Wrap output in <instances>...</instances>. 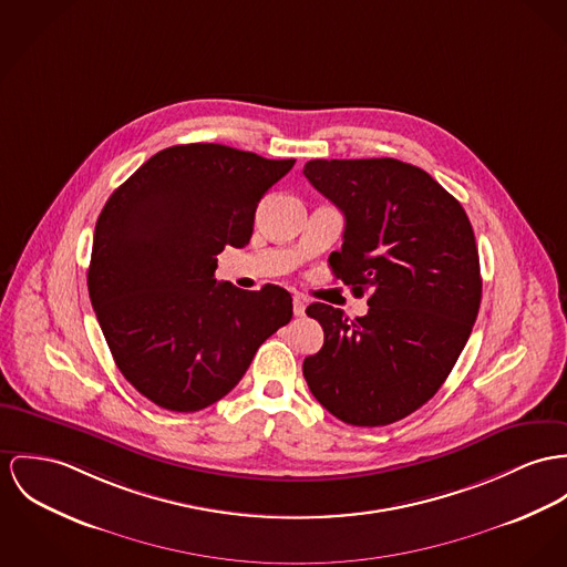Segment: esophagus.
Returning <instances> with one entry per match:
<instances>
[{
	"label": "esophagus",
	"mask_w": 567,
	"mask_h": 567,
	"mask_svg": "<svg viewBox=\"0 0 567 567\" xmlns=\"http://www.w3.org/2000/svg\"><path fill=\"white\" fill-rule=\"evenodd\" d=\"M293 312H296V317H305L306 302L300 298V296H296V298H293Z\"/></svg>",
	"instance_id": "1"
}]
</instances>
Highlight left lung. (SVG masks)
I'll return each mask as SVG.
<instances>
[{"instance_id":"8db88e82","label":"left lung","mask_w":567,"mask_h":567,"mask_svg":"<svg viewBox=\"0 0 567 567\" xmlns=\"http://www.w3.org/2000/svg\"><path fill=\"white\" fill-rule=\"evenodd\" d=\"M305 176L346 216L332 274L353 293L371 291L364 317L306 308L323 328L306 384L348 425H391L436 394L473 332L481 274L471 219L425 171L391 157L312 159Z\"/></svg>"}]
</instances>
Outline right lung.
<instances>
[{
    "mask_svg": "<svg viewBox=\"0 0 567 567\" xmlns=\"http://www.w3.org/2000/svg\"><path fill=\"white\" fill-rule=\"evenodd\" d=\"M296 159L224 144L159 151L107 198L94 226L87 293L116 367L155 405L198 412L233 391L257 349L293 317L276 285L214 278L244 248L267 189Z\"/></svg>",
    "mask_w": 567,
    "mask_h": 567,
    "instance_id": "add662e5",
    "label": "right lung"
}]
</instances>
